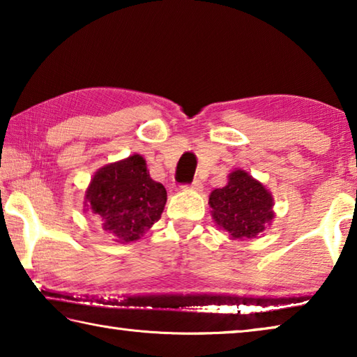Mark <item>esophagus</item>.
Wrapping results in <instances>:
<instances>
[{
	"label": "esophagus",
	"mask_w": 357,
	"mask_h": 357,
	"mask_svg": "<svg viewBox=\"0 0 357 357\" xmlns=\"http://www.w3.org/2000/svg\"><path fill=\"white\" fill-rule=\"evenodd\" d=\"M189 189H192V190H195V192H202V189H203V184H202V181H193V183L189 185Z\"/></svg>",
	"instance_id": "esophagus-1"
}]
</instances>
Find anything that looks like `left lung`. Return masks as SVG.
Here are the masks:
<instances>
[{"instance_id": "left-lung-1", "label": "left lung", "mask_w": 357, "mask_h": 357, "mask_svg": "<svg viewBox=\"0 0 357 357\" xmlns=\"http://www.w3.org/2000/svg\"><path fill=\"white\" fill-rule=\"evenodd\" d=\"M209 208L215 225L233 241L257 238L275 215L273 193L241 168L228 174L225 187L211 192Z\"/></svg>"}]
</instances>
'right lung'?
<instances>
[{
  "mask_svg": "<svg viewBox=\"0 0 357 357\" xmlns=\"http://www.w3.org/2000/svg\"><path fill=\"white\" fill-rule=\"evenodd\" d=\"M167 190L149 176L146 160L132 154L100 167L84 192V213L102 222L116 243H134L160 219Z\"/></svg>",
  "mask_w": 357,
  "mask_h": 357,
  "instance_id": "1",
  "label": "right lung"
}]
</instances>
